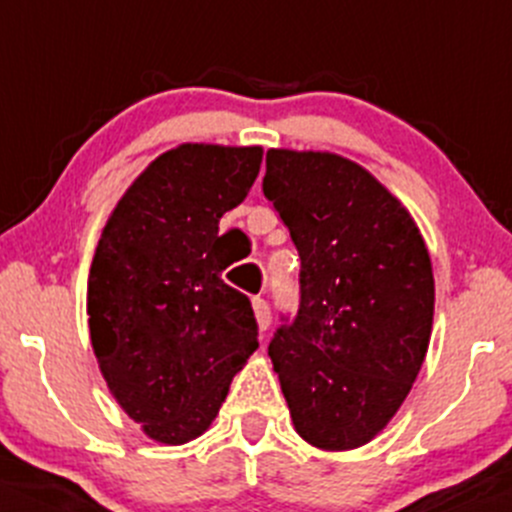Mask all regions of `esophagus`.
Returning a JSON list of instances; mask_svg holds the SVG:
<instances>
[{
  "label": "esophagus",
  "mask_w": 512,
  "mask_h": 512,
  "mask_svg": "<svg viewBox=\"0 0 512 512\" xmlns=\"http://www.w3.org/2000/svg\"><path fill=\"white\" fill-rule=\"evenodd\" d=\"M252 312H255L257 329H260V332H265V329L270 327V322H272L270 307H267L265 299H262V297H255V299H252Z\"/></svg>",
  "instance_id": "obj_1"
}]
</instances>
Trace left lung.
Here are the masks:
<instances>
[{"mask_svg":"<svg viewBox=\"0 0 512 512\" xmlns=\"http://www.w3.org/2000/svg\"><path fill=\"white\" fill-rule=\"evenodd\" d=\"M262 180L297 245V319L270 344L294 431L319 451L379 436L409 396L433 329L428 247L406 205L364 165L270 148Z\"/></svg>","mask_w":512,"mask_h":512,"instance_id":"left-lung-1","label":"left lung"}]
</instances>
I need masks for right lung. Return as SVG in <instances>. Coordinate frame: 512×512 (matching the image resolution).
<instances>
[{"label": "right lung", "instance_id": "1", "mask_svg": "<svg viewBox=\"0 0 512 512\" xmlns=\"http://www.w3.org/2000/svg\"><path fill=\"white\" fill-rule=\"evenodd\" d=\"M260 163V146L180 143L128 185L98 237L91 347L116 404L163 446L208 431L257 349L250 299L220 277L232 257L218 232Z\"/></svg>", "mask_w": 512, "mask_h": 512}]
</instances>
